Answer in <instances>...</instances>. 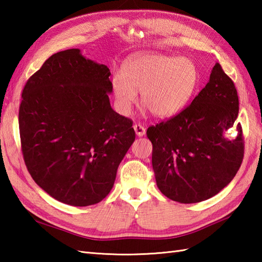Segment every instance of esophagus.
Masks as SVG:
<instances>
[{
  "mask_svg": "<svg viewBox=\"0 0 262 262\" xmlns=\"http://www.w3.org/2000/svg\"><path fill=\"white\" fill-rule=\"evenodd\" d=\"M134 129H135V133H136L137 136H143L144 134H145L146 128L144 127L143 125H141V124H135L134 125Z\"/></svg>",
  "mask_w": 262,
  "mask_h": 262,
  "instance_id": "1",
  "label": "esophagus"
}]
</instances>
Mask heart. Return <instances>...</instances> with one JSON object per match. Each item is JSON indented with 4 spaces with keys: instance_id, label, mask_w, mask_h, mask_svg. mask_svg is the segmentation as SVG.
<instances>
[{
    "instance_id": "heart-1",
    "label": "heart",
    "mask_w": 262,
    "mask_h": 262,
    "mask_svg": "<svg viewBox=\"0 0 262 262\" xmlns=\"http://www.w3.org/2000/svg\"><path fill=\"white\" fill-rule=\"evenodd\" d=\"M199 83L196 64L186 57L152 54L130 60L124 75L113 77L116 108L128 115L141 91L143 103L158 117H169L185 107Z\"/></svg>"
}]
</instances>
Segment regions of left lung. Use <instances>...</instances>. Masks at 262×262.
Returning <instances> with one entry per match:
<instances>
[{"instance_id": "left-lung-1", "label": "left lung", "mask_w": 262, "mask_h": 262, "mask_svg": "<svg viewBox=\"0 0 262 262\" xmlns=\"http://www.w3.org/2000/svg\"><path fill=\"white\" fill-rule=\"evenodd\" d=\"M237 114L234 83L216 63L209 82L190 104L147 128L155 180L164 196L181 204L199 203L233 180L244 155ZM231 127L234 138L227 137Z\"/></svg>"}]
</instances>
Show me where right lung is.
Listing matches in <instances>:
<instances>
[{"label":"right lung","mask_w":262,"mask_h":262,"mask_svg":"<svg viewBox=\"0 0 262 262\" xmlns=\"http://www.w3.org/2000/svg\"><path fill=\"white\" fill-rule=\"evenodd\" d=\"M110 71L73 48L52 55L28 79L19 108L28 171L49 196L90 206L110 192L135 141L133 120L110 105Z\"/></svg>","instance_id":"add662e5"}]
</instances>
